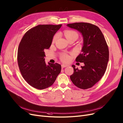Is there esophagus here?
Wrapping results in <instances>:
<instances>
[{"label": "esophagus", "mask_w": 123, "mask_h": 123, "mask_svg": "<svg viewBox=\"0 0 123 123\" xmlns=\"http://www.w3.org/2000/svg\"><path fill=\"white\" fill-rule=\"evenodd\" d=\"M67 66H68V65H64V64L62 65V68H64L65 67H67Z\"/></svg>", "instance_id": "obj_1"}]
</instances>
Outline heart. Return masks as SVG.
Instances as JSON below:
<instances>
[{
    "label": "heart",
    "instance_id": "heart-1",
    "mask_svg": "<svg viewBox=\"0 0 123 123\" xmlns=\"http://www.w3.org/2000/svg\"><path fill=\"white\" fill-rule=\"evenodd\" d=\"M64 34L68 40L74 37L76 38L77 39L78 37V35L77 33L73 30H66L64 31ZM57 37H58V35L56 34V35H55V37H54L53 39V41H55L57 39ZM61 59L62 60L63 62H67L68 61V60H69V56H68V55H67V54L63 53L61 56Z\"/></svg>",
    "mask_w": 123,
    "mask_h": 123
}]
</instances>
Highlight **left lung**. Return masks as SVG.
<instances>
[{
  "label": "left lung",
  "instance_id": "1",
  "mask_svg": "<svg viewBox=\"0 0 123 123\" xmlns=\"http://www.w3.org/2000/svg\"><path fill=\"white\" fill-rule=\"evenodd\" d=\"M67 26L79 31L83 38L82 53L76 61L84 62L81 69L72 65L74 73L70 76L73 84L82 89L94 86L104 75L109 60V48L104 35L97 26L87 23L68 24Z\"/></svg>",
  "mask_w": 123,
  "mask_h": 123
}]
</instances>
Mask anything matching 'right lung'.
Segmentation results:
<instances>
[{
  "instance_id": "obj_1",
  "label": "right lung",
  "mask_w": 123,
  "mask_h": 123,
  "mask_svg": "<svg viewBox=\"0 0 123 123\" xmlns=\"http://www.w3.org/2000/svg\"><path fill=\"white\" fill-rule=\"evenodd\" d=\"M62 25H39L28 30L19 43L17 60L19 71L28 84L37 89L51 86L61 71L57 63L45 62L44 50Z\"/></svg>"
}]
</instances>
